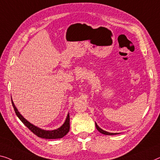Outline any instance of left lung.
<instances>
[{
	"mask_svg": "<svg viewBox=\"0 0 160 160\" xmlns=\"http://www.w3.org/2000/svg\"><path fill=\"white\" fill-rule=\"evenodd\" d=\"M95 126H96L97 130L100 133H103V134H105V135H116V134H118V133H110V132H106V131H104V130L102 129V128H100L99 126H98V124H97L96 123H95Z\"/></svg>",
	"mask_w": 160,
	"mask_h": 160,
	"instance_id": "obj_1",
	"label": "left lung"
}]
</instances>
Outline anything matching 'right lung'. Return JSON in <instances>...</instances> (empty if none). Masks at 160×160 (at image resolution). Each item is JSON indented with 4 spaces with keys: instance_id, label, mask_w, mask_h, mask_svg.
<instances>
[{
    "instance_id": "right-lung-1",
    "label": "right lung",
    "mask_w": 160,
    "mask_h": 160,
    "mask_svg": "<svg viewBox=\"0 0 160 160\" xmlns=\"http://www.w3.org/2000/svg\"><path fill=\"white\" fill-rule=\"evenodd\" d=\"M11 102L13 107L15 111V113L16 116H18V118L22 121V123L24 124L29 129L31 132H32L35 135H37V137L40 138H43V139H60L62 138L69 132L70 130V114H68L67 118L65 119V122L60 127L57 128L54 130H44L42 129L41 128L37 127L35 125L31 123L29 121H28L21 114L19 113L18 109L16 108V107L14 105V103L13 102V100L11 98Z\"/></svg>"
}]
</instances>
